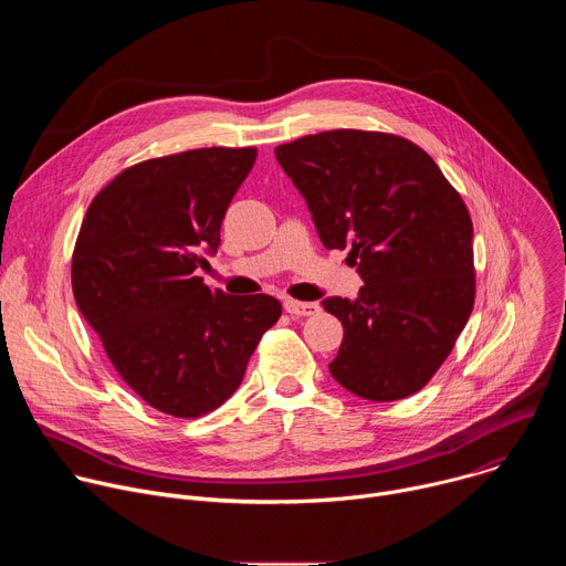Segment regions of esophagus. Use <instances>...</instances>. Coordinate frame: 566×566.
I'll return each mask as SVG.
<instances>
[{
  "label": "esophagus",
  "instance_id": "34e87169",
  "mask_svg": "<svg viewBox=\"0 0 566 566\" xmlns=\"http://www.w3.org/2000/svg\"><path fill=\"white\" fill-rule=\"evenodd\" d=\"M284 308H286V313H291V315L304 317V315H313V313L317 311V304H315V302H300V300L286 297V300H284Z\"/></svg>",
  "mask_w": 566,
  "mask_h": 566
}]
</instances>
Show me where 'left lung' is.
Returning <instances> with one entry per match:
<instances>
[{
    "instance_id": "8db88e82",
    "label": "left lung",
    "mask_w": 566,
    "mask_h": 566,
    "mask_svg": "<svg viewBox=\"0 0 566 566\" xmlns=\"http://www.w3.org/2000/svg\"><path fill=\"white\" fill-rule=\"evenodd\" d=\"M319 241L349 249L358 297H327L345 338L332 376L367 400L417 394L443 365L474 304L472 221L412 140L332 129L275 147Z\"/></svg>"
}]
</instances>
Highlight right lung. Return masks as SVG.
<instances>
[{
  "mask_svg": "<svg viewBox=\"0 0 566 566\" xmlns=\"http://www.w3.org/2000/svg\"><path fill=\"white\" fill-rule=\"evenodd\" d=\"M255 147H201L123 170L80 226L73 297L120 378L154 410L197 419L244 378L282 304L228 295L197 277Z\"/></svg>",
  "mask_w": 566,
  "mask_h": 566,
  "instance_id": "add662e5",
  "label": "right lung"
}]
</instances>
